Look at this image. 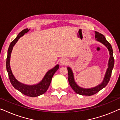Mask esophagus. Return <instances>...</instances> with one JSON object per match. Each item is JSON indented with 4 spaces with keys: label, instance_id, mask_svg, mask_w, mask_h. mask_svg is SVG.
I'll return each instance as SVG.
<instances>
[{
    "label": "esophagus",
    "instance_id": "34e87169",
    "mask_svg": "<svg viewBox=\"0 0 120 120\" xmlns=\"http://www.w3.org/2000/svg\"><path fill=\"white\" fill-rule=\"evenodd\" d=\"M60 63L62 65H68L69 63V60L67 58H62L60 60Z\"/></svg>",
    "mask_w": 120,
    "mask_h": 120
}]
</instances>
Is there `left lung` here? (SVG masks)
I'll use <instances>...</instances> for the list:
<instances>
[{
	"label": "left lung",
	"mask_w": 120,
	"mask_h": 120,
	"mask_svg": "<svg viewBox=\"0 0 120 120\" xmlns=\"http://www.w3.org/2000/svg\"><path fill=\"white\" fill-rule=\"evenodd\" d=\"M95 33H96V35H95L96 40L101 42L103 45L107 47L108 50H109L110 54V58L109 60V62H108V68L106 71L105 74L104 79H103L102 82L98 85V86L90 88H82L79 86H78L77 83L75 82L73 72L72 71L70 67L67 68L68 71V81L70 86H71L72 89L76 93L80 95H82V96H92V95L96 94V93L101 91V90H102L103 88H104L109 82L111 75V73H112V69L114 68V65L113 51L110 44L106 40L103 34L98 32H95Z\"/></svg>",
	"instance_id": "left-lung-1"
}]
</instances>
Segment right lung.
Masks as SVG:
<instances>
[{
  "label": "right lung",
  "mask_w": 120,
  "mask_h": 120,
  "mask_svg": "<svg viewBox=\"0 0 120 120\" xmlns=\"http://www.w3.org/2000/svg\"><path fill=\"white\" fill-rule=\"evenodd\" d=\"M30 29L28 28L24 29L21 31L18 34L17 37L12 42H11L10 45L9 46V49L8 51V56L6 58V67L7 70L9 78L11 83L12 84L13 87L19 91L21 93L26 96L31 97H35L40 95L43 94L45 93L49 87L51 82L52 78L53 77L54 74L56 71L58 70L59 68V65L57 64L51 69L49 70L47 72L44 78L40 82L34 85H27L24 83H22L19 82L13 75L12 71L11 70L10 65V57L11 53L12 52L13 47L15 45V44L19 40V39L21 37H22L25 33H27Z\"/></svg>",
  "instance_id": "right-lung-1"
}]
</instances>
